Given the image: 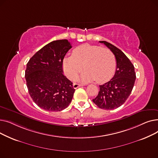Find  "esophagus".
Returning <instances> with one entry per match:
<instances>
[{
    "mask_svg": "<svg viewBox=\"0 0 158 158\" xmlns=\"http://www.w3.org/2000/svg\"><path fill=\"white\" fill-rule=\"evenodd\" d=\"M82 86H83V85H80V84H77V83H73V87L74 89H76V88H77L79 87H81Z\"/></svg>",
    "mask_w": 158,
    "mask_h": 158,
    "instance_id": "obj_1",
    "label": "esophagus"
}]
</instances>
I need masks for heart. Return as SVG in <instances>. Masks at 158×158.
<instances>
[{
    "label": "heart",
    "mask_w": 158,
    "mask_h": 158,
    "mask_svg": "<svg viewBox=\"0 0 158 158\" xmlns=\"http://www.w3.org/2000/svg\"><path fill=\"white\" fill-rule=\"evenodd\" d=\"M116 59L109 48L85 44L73 50V56L64 58L63 66L66 76L76 79L84 67L81 79L88 82L96 80L98 82L108 81L116 69Z\"/></svg>",
    "instance_id": "1"
}]
</instances>
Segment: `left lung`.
<instances>
[{
  "label": "left lung",
  "mask_w": 158,
  "mask_h": 158,
  "mask_svg": "<svg viewBox=\"0 0 158 158\" xmlns=\"http://www.w3.org/2000/svg\"><path fill=\"white\" fill-rule=\"evenodd\" d=\"M108 47L115 56L117 69L113 77L100 85L98 95L93 102L104 110H114L126 101L133 88L136 79L134 65L121 50L106 41H100Z\"/></svg>",
  "instance_id": "8db88e82"
}]
</instances>
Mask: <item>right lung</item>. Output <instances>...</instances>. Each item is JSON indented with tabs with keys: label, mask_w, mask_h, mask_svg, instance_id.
Returning <instances> with one entry per match:
<instances>
[{
	"label": "right lung",
	"mask_w": 158,
	"mask_h": 158,
	"mask_svg": "<svg viewBox=\"0 0 158 158\" xmlns=\"http://www.w3.org/2000/svg\"><path fill=\"white\" fill-rule=\"evenodd\" d=\"M71 48L67 40L53 41L39 50L27 64L25 78L29 94L46 111H62L72 101L75 89L63 74L64 57Z\"/></svg>",
	"instance_id": "1"
}]
</instances>
